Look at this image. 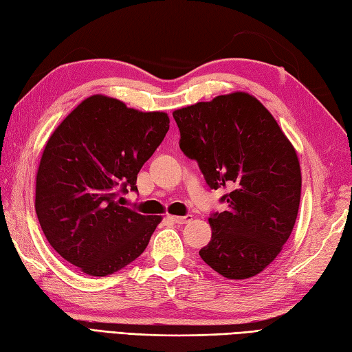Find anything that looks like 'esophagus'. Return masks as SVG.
<instances>
[{
	"instance_id": "esophagus-1",
	"label": "esophagus",
	"mask_w": 352,
	"mask_h": 352,
	"mask_svg": "<svg viewBox=\"0 0 352 352\" xmlns=\"http://www.w3.org/2000/svg\"><path fill=\"white\" fill-rule=\"evenodd\" d=\"M170 219L177 225H185V223H188V221L192 220V216H190V214H188V216H171Z\"/></svg>"
}]
</instances>
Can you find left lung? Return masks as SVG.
<instances>
[{"mask_svg":"<svg viewBox=\"0 0 352 352\" xmlns=\"http://www.w3.org/2000/svg\"><path fill=\"white\" fill-rule=\"evenodd\" d=\"M179 146L196 160L212 190H228V211L211 214L202 260L228 279L260 274L295 226L300 166L276 120L246 92L219 96L173 112Z\"/></svg>","mask_w":352,"mask_h":352,"instance_id":"1","label":"left lung"}]
</instances>
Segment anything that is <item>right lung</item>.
I'll return each mask as SVG.
<instances>
[{"label": "right lung", "mask_w": 352, "mask_h": 352, "mask_svg": "<svg viewBox=\"0 0 352 352\" xmlns=\"http://www.w3.org/2000/svg\"><path fill=\"white\" fill-rule=\"evenodd\" d=\"M166 112H141L117 98H85L50 136L36 175L34 208L62 258L91 276L136 260L161 216L121 204L168 132Z\"/></svg>", "instance_id": "1"}]
</instances>
